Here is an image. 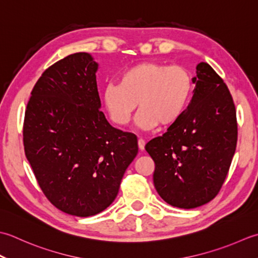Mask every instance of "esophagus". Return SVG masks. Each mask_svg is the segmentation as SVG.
<instances>
[{"label":"esophagus","mask_w":258,"mask_h":258,"mask_svg":"<svg viewBox=\"0 0 258 258\" xmlns=\"http://www.w3.org/2000/svg\"><path fill=\"white\" fill-rule=\"evenodd\" d=\"M145 145H146V141L144 139H138V147L140 150H144L145 149Z\"/></svg>","instance_id":"34e87169"}]
</instances>
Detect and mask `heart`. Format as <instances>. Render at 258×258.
<instances>
[{"label": "heart", "mask_w": 258, "mask_h": 258, "mask_svg": "<svg viewBox=\"0 0 258 258\" xmlns=\"http://www.w3.org/2000/svg\"><path fill=\"white\" fill-rule=\"evenodd\" d=\"M192 89L189 72L180 66L161 62H141L119 77V85H108L103 103L110 117L125 125L138 104L136 123L144 130L171 125L180 119Z\"/></svg>", "instance_id": "b5f03b06"}]
</instances>
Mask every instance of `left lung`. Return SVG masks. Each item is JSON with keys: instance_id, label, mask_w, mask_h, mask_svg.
<instances>
[{"instance_id": "1", "label": "left lung", "mask_w": 258, "mask_h": 258, "mask_svg": "<svg viewBox=\"0 0 258 258\" xmlns=\"http://www.w3.org/2000/svg\"><path fill=\"white\" fill-rule=\"evenodd\" d=\"M192 99L180 119L146 145L154 185L173 207L202 206L217 195L237 144L236 110L227 86L206 62L191 79Z\"/></svg>"}]
</instances>
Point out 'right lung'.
I'll list each match as a JSON object with an SVG mask.
<instances>
[{
	"instance_id": "add662e5",
	"label": "right lung",
	"mask_w": 258,
	"mask_h": 258,
	"mask_svg": "<svg viewBox=\"0 0 258 258\" xmlns=\"http://www.w3.org/2000/svg\"><path fill=\"white\" fill-rule=\"evenodd\" d=\"M98 63L86 52L46 69L26 107V159L54 206L89 217L109 207L128 166L138 154L131 133L112 127L100 110Z\"/></svg>"
}]
</instances>
